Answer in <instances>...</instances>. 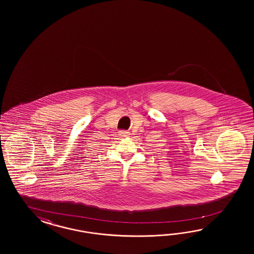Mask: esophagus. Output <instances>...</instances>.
Here are the masks:
<instances>
[{"label": "esophagus", "mask_w": 254, "mask_h": 254, "mask_svg": "<svg viewBox=\"0 0 254 254\" xmlns=\"http://www.w3.org/2000/svg\"><path fill=\"white\" fill-rule=\"evenodd\" d=\"M127 133H128V132H127V131H119V134H120L121 136H125V135H127Z\"/></svg>", "instance_id": "34e87169"}]
</instances>
